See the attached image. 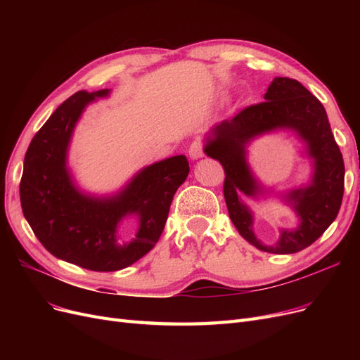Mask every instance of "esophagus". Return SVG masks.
<instances>
[{
	"label": "esophagus",
	"instance_id": "34e87169",
	"mask_svg": "<svg viewBox=\"0 0 360 360\" xmlns=\"http://www.w3.org/2000/svg\"><path fill=\"white\" fill-rule=\"evenodd\" d=\"M189 156L192 159H198V158L204 156V144H202L201 139H195L193 143L191 144V147H189Z\"/></svg>",
	"mask_w": 360,
	"mask_h": 360
}]
</instances>
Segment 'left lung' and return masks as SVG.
I'll return each instance as SVG.
<instances>
[{
  "mask_svg": "<svg viewBox=\"0 0 360 360\" xmlns=\"http://www.w3.org/2000/svg\"><path fill=\"white\" fill-rule=\"evenodd\" d=\"M276 127L297 129L309 143L316 159V172L308 188L293 191L289 198L302 224L294 232H281L275 247H263L252 233V215L240 201L243 193L257 187L244 162V144L255 134ZM205 153L219 160L225 172L224 197L234 226L249 243L270 254H294L308 248L328 230L341 209L344 195V160L338 147L324 106L309 90L290 78H275L264 94V102L249 105L217 124Z\"/></svg>",
  "mask_w": 360,
  "mask_h": 360,
  "instance_id": "1",
  "label": "left lung"
}]
</instances>
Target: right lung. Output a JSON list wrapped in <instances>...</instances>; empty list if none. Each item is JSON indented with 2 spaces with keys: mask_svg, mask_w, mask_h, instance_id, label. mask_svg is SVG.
Here are the masks:
<instances>
[{
  "mask_svg": "<svg viewBox=\"0 0 360 360\" xmlns=\"http://www.w3.org/2000/svg\"><path fill=\"white\" fill-rule=\"evenodd\" d=\"M78 91L64 101L31 139L19 184L20 205L32 233L60 259L94 271L124 269L151 250L168 219L174 193L189 174L184 156H174L141 171L111 200L84 197L66 171V150L75 123L94 97ZM129 214L140 219L137 236L123 243L117 222Z\"/></svg>",
  "mask_w": 360,
  "mask_h": 360,
  "instance_id": "add662e5",
  "label": "right lung"
}]
</instances>
